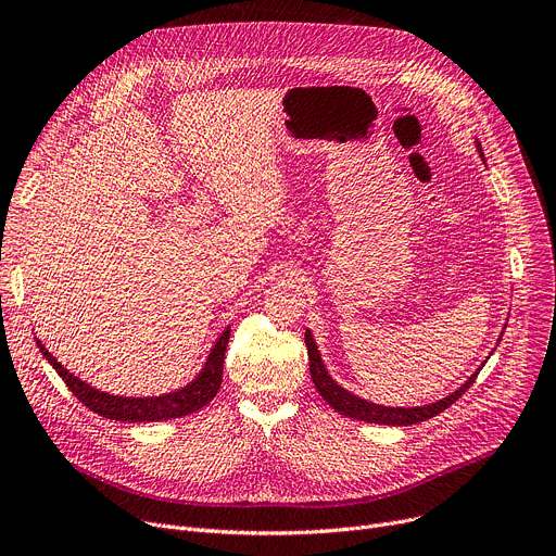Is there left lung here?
<instances>
[{"label": "left lung", "instance_id": "8db88e82", "mask_svg": "<svg viewBox=\"0 0 556 556\" xmlns=\"http://www.w3.org/2000/svg\"><path fill=\"white\" fill-rule=\"evenodd\" d=\"M478 151L482 155V149H480V141H478ZM304 342H306V349H308V367H311V378L313 383L319 392V396H323L336 413L344 415V417H352V419H358V421H367V424H381V426H413V424H419V421H426V419H432L434 415L444 413L446 407H451L466 390H469L476 378L480 374V369L466 381L459 390H455L451 396L437 401V403H430V405H424V407H386V405H376V403H369L352 392H346L344 388H340L333 378L329 376L323 358H319V352H317V344L313 342V336L311 331H306L304 336ZM484 367V365H482Z\"/></svg>", "mask_w": 556, "mask_h": 556}]
</instances>
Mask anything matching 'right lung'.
Masks as SVG:
<instances>
[{"mask_svg":"<svg viewBox=\"0 0 556 556\" xmlns=\"http://www.w3.org/2000/svg\"><path fill=\"white\" fill-rule=\"evenodd\" d=\"M227 340H229V329L214 344L207 363H204L202 371L198 374L193 383H189L187 388H182L178 392H170V394H164V396H149V399H124V396H112V394L99 392L87 383H83L80 378H76L74 374H70L61 363H58L47 352L40 340H38V346H40L42 356L53 365L58 376L63 378L65 386L70 388V392L85 407H90L92 413H97L105 419L141 424V421H164V419L187 417V415L200 410V407L207 405L216 396V392L220 390V383H223V365H225Z\"/></svg>","mask_w":556,"mask_h":556,"instance_id":"obj_1","label":"right lung"}]
</instances>
